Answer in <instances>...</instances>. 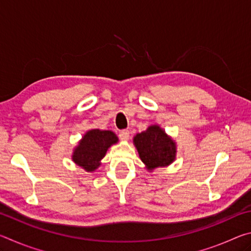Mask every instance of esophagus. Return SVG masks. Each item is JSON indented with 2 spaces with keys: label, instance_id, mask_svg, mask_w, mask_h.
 <instances>
[{
  "label": "esophagus",
  "instance_id": "obj_1",
  "mask_svg": "<svg viewBox=\"0 0 251 251\" xmlns=\"http://www.w3.org/2000/svg\"><path fill=\"white\" fill-rule=\"evenodd\" d=\"M120 138L122 141H128L129 138V130L127 129H123L120 131Z\"/></svg>",
  "mask_w": 251,
  "mask_h": 251
}]
</instances>
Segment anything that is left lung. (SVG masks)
<instances>
[{
  "label": "left lung",
  "mask_w": 251,
  "mask_h": 251,
  "mask_svg": "<svg viewBox=\"0 0 251 251\" xmlns=\"http://www.w3.org/2000/svg\"><path fill=\"white\" fill-rule=\"evenodd\" d=\"M133 144L148 172L167 167L176 159V142L157 124L148 126L146 130L136 134Z\"/></svg>",
  "instance_id": "1"
}]
</instances>
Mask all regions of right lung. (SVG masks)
<instances>
[{"instance_id": "obj_1", "label": "right lung", "mask_w": 251, "mask_h": 251, "mask_svg": "<svg viewBox=\"0 0 251 251\" xmlns=\"http://www.w3.org/2000/svg\"><path fill=\"white\" fill-rule=\"evenodd\" d=\"M118 143L117 135L112 130L92 128L83 135L75 146L72 160L85 172H95L110 146Z\"/></svg>"}]
</instances>
